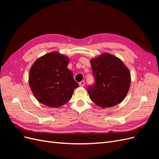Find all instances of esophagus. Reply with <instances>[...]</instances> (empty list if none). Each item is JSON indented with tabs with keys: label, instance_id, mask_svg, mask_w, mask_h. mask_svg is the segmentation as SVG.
Instances as JSON below:
<instances>
[{
	"label": "esophagus",
	"instance_id": "obj_1",
	"mask_svg": "<svg viewBox=\"0 0 159 159\" xmlns=\"http://www.w3.org/2000/svg\"><path fill=\"white\" fill-rule=\"evenodd\" d=\"M79 85H80V87H84V85H85V81H80V83H79Z\"/></svg>",
	"mask_w": 159,
	"mask_h": 159
}]
</instances>
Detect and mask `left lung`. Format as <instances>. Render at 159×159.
<instances>
[{
  "instance_id": "obj_1",
  "label": "left lung",
  "mask_w": 159,
  "mask_h": 159,
  "mask_svg": "<svg viewBox=\"0 0 159 159\" xmlns=\"http://www.w3.org/2000/svg\"><path fill=\"white\" fill-rule=\"evenodd\" d=\"M95 84L87 87L91 100L98 107H112L121 102L129 89V71L120 58L104 53L91 60Z\"/></svg>"
}]
</instances>
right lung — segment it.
Masks as SVG:
<instances>
[{
	"instance_id": "obj_1",
	"label": "right lung",
	"mask_w": 159,
	"mask_h": 159,
	"mask_svg": "<svg viewBox=\"0 0 159 159\" xmlns=\"http://www.w3.org/2000/svg\"><path fill=\"white\" fill-rule=\"evenodd\" d=\"M69 61L68 57L52 52L32 65L29 84L38 101L48 107H59L70 100L78 84L67 68Z\"/></svg>"
}]
</instances>
